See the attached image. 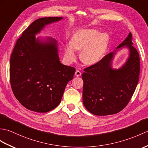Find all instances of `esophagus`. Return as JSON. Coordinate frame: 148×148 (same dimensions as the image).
<instances>
[{
  "instance_id": "1",
  "label": "esophagus",
  "mask_w": 148,
  "mask_h": 148,
  "mask_svg": "<svg viewBox=\"0 0 148 148\" xmlns=\"http://www.w3.org/2000/svg\"><path fill=\"white\" fill-rule=\"evenodd\" d=\"M75 75H76L77 77H79V76H80V75H81V73L79 71H76L75 72Z\"/></svg>"
}]
</instances>
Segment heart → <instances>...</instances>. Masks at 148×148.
Instances as JSON below:
<instances>
[{
  "label": "heart",
  "instance_id": "b5f03b06",
  "mask_svg": "<svg viewBox=\"0 0 148 148\" xmlns=\"http://www.w3.org/2000/svg\"><path fill=\"white\" fill-rule=\"evenodd\" d=\"M108 35L105 33H99L95 29L78 30L72 36L71 44L64 48L65 56L69 62L76 59L75 50H82L81 59L86 65L97 64L103 57L108 47Z\"/></svg>",
  "mask_w": 148,
  "mask_h": 148
}]
</instances>
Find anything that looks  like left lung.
<instances>
[{
  "label": "left lung",
  "instance_id": "1",
  "mask_svg": "<svg viewBox=\"0 0 148 148\" xmlns=\"http://www.w3.org/2000/svg\"><path fill=\"white\" fill-rule=\"evenodd\" d=\"M128 47L130 56L125 65L113 70L111 62L116 51ZM113 52L105 56L97 64L84 69L82 99L88 110L92 114L105 116L117 113L129 103L139 81L140 58L133 46L132 36H128Z\"/></svg>",
  "mask_w": 148,
  "mask_h": 148
}]
</instances>
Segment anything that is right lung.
I'll return each instance as SVG.
<instances>
[{
  "label": "right lung",
  "instance_id": "obj_1",
  "mask_svg": "<svg viewBox=\"0 0 148 148\" xmlns=\"http://www.w3.org/2000/svg\"><path fill=\"white\" fill-rule=\"evenodd\" d=\"M61 19L62 17H48L35 20L17 40L11 54L12 90L20 103L29 110L45 113L56 108L74 77L75 68L60 63L57 41L35 37L45 26Z\"/></svg>",
  "mask_w": 148,
  "mask_h": 148
}]
</instances>
